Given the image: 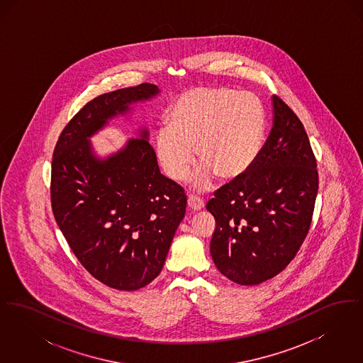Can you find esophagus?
Masks as SVG:
<instances>
[{
    "mask_svg": "<svg viewBox=\"0 0 363 363\" xmlns=\"http://www.w3.org/2000/svg\"><path fill=\"white\" fill-rule=\"evenodd\" d=\"M204 201L201 200V199H199V197H196V196H189V199H188V207L191 209V211H201L203 208H204Z\"/></svg>",
    "mask_w": 363,
    "mask_h": 363,
    "instance_id": "obj_1",
    "label": "esophagus"
}]
</instances>
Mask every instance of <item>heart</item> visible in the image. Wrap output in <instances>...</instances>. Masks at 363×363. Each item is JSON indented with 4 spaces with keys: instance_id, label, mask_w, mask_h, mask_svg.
Instances as JSON below:
<instances>
[{
    "instance_id": "heart-1",
    "label": "heart",
    "mask_w": 363,
    "mask_h": 363,
    "mask_svg": "<svg viewBox=\"0 0 363 363\" xmlns=\"http://www.w3.org/2000/svg\"><path fill=\"white\" fill-rule=\"evenodd\" d=\"M267 126L259 98L230 86H196L181 94L169 113V126L157 130L156 156L174 181H185L194 164L207 189L212 175L230 182L247 173L259 159Z\"/></svg>"
}]
</instances>
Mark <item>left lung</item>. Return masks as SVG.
I'll list each match as a JSON object with an SVG mask.
<instances>
[{
    "instance_id": "1",
    "label": "left lung",
    "mask_w": 363,
    "mask_h": 363,
    "mask_svg": "<svg viewBox=\"0 0 363 363\" xmlns=\"http://www.w3.org/2000/svg\"><path fill=\"white\" fill-rule=\"evenodd\" d=\"M274 126L253 167L207 203L216 227L211 256L222 275L242 286L280 274L305 241L318 190L308 133L279 96Z\"/></svg>"
}]
</instances>
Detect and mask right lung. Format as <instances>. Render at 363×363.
I'll list each match as a JSON object with an SVG mask.
<instances>
[{"mask_svg":"<svg viewBox=\"0 0 363 363\" xmlns=\"http://www.w3.org/2000/svg\"><path fill=\"white\" fill-rule=\"evenodd\" d=\"M155 84L96 96L68 122L54 148L50 197L55 222L86 271L106 286L138 290L155 279L185 216V190L160 173L148 130L117 154L96 157L88 138Z\"/></svg>","mask_w":363,"mask_h":363,"instance_id":"1","label":"right lung"}]
</instances>
